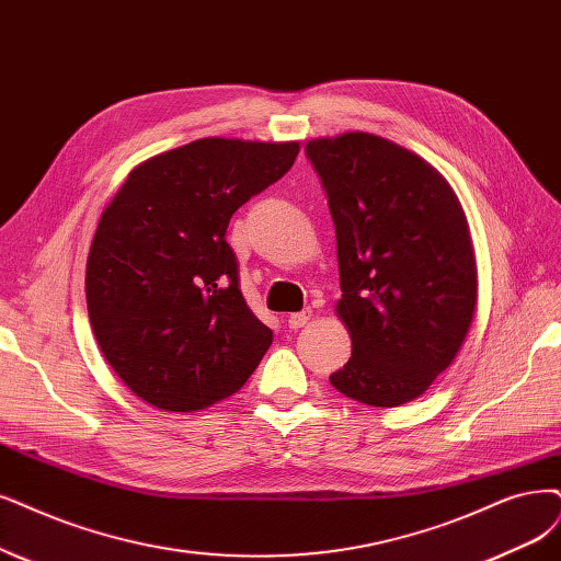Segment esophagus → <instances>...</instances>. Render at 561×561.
<instances>
[{"label":"esophagus","mask_w":561,"mask_h":561,"mask_svg":"<svg viewBox=\"0 0 561 561\" xmlns=\"http://www.w3.org/2000/svg\"><path fill=\"white\" fill-rule=\"evenodd\" d=\"M309 321H312V312H309V309H302V312L288 314V328H294V330L305 328Z\"/></svg>","instance_id":"esophagus-1"}]
</instances>
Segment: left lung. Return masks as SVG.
Instances as JSON below:
<instances>
[{"label": "left lung", "instance_id": "8db88e82", "mask_svg": "<svg viewBox=\"0 0 561 561\" xmlns=\"http://www.w3.org/2000/svg\"><path fill=\"white\" fill-rule=\"evenodd\" d=\"M337 236L348 363L330 375L369 407L421 398L469 333L479 273L446 178L400 145L351 131L307 142Z\"/></svg>", "mask_w": 561, "mask_h": 561}]
</instances>
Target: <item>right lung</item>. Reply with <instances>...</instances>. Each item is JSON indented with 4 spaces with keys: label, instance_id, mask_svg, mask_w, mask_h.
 Returning <instances> with one entry per match:
<instances>
[{
    "label": "right lung",
    "instance_id": "1",
    "mask_svg": "<svg viewBox=\"0 0 561 561\" xmlns=\"http://www.w3.org/2000/svg\"><path fill=\"white\" fill-rule=\"evenodd\" d=\"M300 145L201 138L138 163L103 210L85 270L103 358L165 411L238 392L273 344L242 298L226 228L291 169Z\"/></svg>",
    "mask_w": 561,
    "mask_h": 561
}]
</instances>
